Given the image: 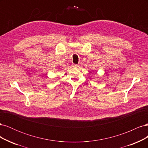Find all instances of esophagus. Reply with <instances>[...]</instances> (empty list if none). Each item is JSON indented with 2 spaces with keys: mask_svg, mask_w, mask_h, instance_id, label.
I'll use <instances>...</instances> for the list:
<instances>
[{
  "mask_svg": "<svg viewBox=\"0 0 148 148\" xmlns=\"http://www.w3.org/2000/svg\"><path fill=\"white\" fill-rule=\"evenodd\" d=\"M73 66L74 67H78V66H79V65H77V64H73Z\"/></svg>",
  "mask_w": 148,
  "mask_h": 148,
  "instance_id": "1",
  "label": "esophagus"
}]
</instances>
